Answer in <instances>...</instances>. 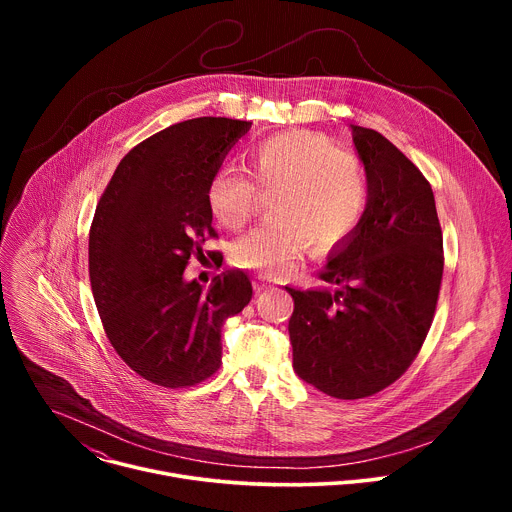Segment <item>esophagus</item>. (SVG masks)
Wrapping results in <instances>:
<instances>
[{"instance_id":"obj_1","label":"esophagus","mask_w":512,"mask_h":512,"mask_svg":"<svg viewBox=\"0 0 512 512\" xmlns=\"http://www.w3.org/2000/svg\"><path fill=\"white\" fill-rule=\"evenodd\" d=\"M271 279L269 277H265V275H257L255 277V291L259 294V291H265V289H269L271 287Z\"/></svg>"}]
</instances>
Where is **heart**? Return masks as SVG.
<instances>
[{
  "mask_svg": "<svg viewBox=\"0 0 512 512\" xmlns=\"http://www.w3.org/2000/svg\"><path fill=\"white\" fill-rule=\"evenodd\" d=\"M249 176L261 192H273L271 218L233 247L235 265L281 277L296 267L312 245L328 253L346 243L369 208L364 164L338 143L314 131L271 135L245 152ZM212 216L225 229H241L257 210L259 194L249 178L218 168L206 188Z\"/></svg>",
  "mask_w": 512,
  "mask_h": 512,
  "instance_id": "obj_1",
  "label": "heart"
}]
</instances>
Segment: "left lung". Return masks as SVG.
Returning <instances> with one entry per match:
<instances>
[{
	"mask_svg": "<svg viewBox=\"0 0 512 512\" xmlns=\"http://www.w3.org/2000/svg\"><path fill=\"white\" fill-rule=\"evenodd\" d=\"M369 178L356 233L332 249L330 287H285L294 298V371L336 399H362L395 383L417 356L440 294L442 229L429 182L375 129L350 125Z\"/></svg>",
	"mask_w": 512,
	"mask_h": 512,
	"instance_id": "left-lung-1",
	"label": "left lung"
}]
</instances>
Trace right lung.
Wrapping results in <instances>:
<instances>
[{
	"mask_svg": "<svg viewBox=\"0 0 512 512\" xmlns=\"http://www.w3.org/2000/svg\"><path fill=\"white\" fill-rule=\"evenodd\" d=\"M249 121L176 123L119 162L89 235L93 298L117 354L162 387H190L221 364L223 322L253 296L235 269L208 287L186 279L192 253L214 237L206 188Z\"/></svg>",
	"mask_w": 512,
	"mask_h": 512,
	"instance_id": "obj_1",
	"label": "right lung"
}]
</instances>
